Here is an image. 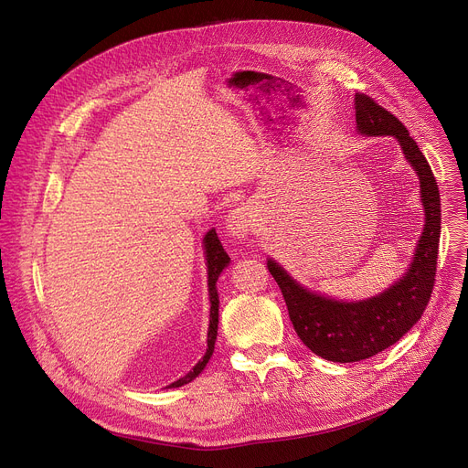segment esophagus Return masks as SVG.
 <instances>
[{
	"mask_svg": "<svg viewBox=\"0 0 468 468\" xmlns=\"http://www.w3.org/2000/svg\"><path fill=\"white\" fill-rule=\"evenodd\" d=\"M254 214L249 207H237L226 216V229L229 237L247 239L254 229Z\"/></svg>",
	"mask_w": 468,
	"mask_h": 468,
	"instance_id": "1",
	"label": "esophagus"
}]
</instances>
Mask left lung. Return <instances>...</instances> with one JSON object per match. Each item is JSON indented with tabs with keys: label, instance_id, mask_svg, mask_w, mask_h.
Segmentation results:
<instances>
[{
	"label": "left lung",
	"instance_id": "8db88e82",
	"mask_svg": "<svg viewBox=\"0 0 468 468\" xmlns=\"http://www.w3.org/2000/svg\"><path fill=\"white\" fill-rule=\"evenodd\" d=\"M355 115L358 134L395 138L420 178L425 226L406 273L372 298L346 302L305 288L273 258L267 260L300 339L314 355L341 364L388 349L420 321L434 286L441 224L436 178L402 121L362 92L355 94Z\"/></svg>",
	"mask_w": 468,
	"mask_h": 468
}]
</instances>
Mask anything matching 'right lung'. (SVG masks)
<instances>
[{
	"label": "right lung",
	"mask_w": 468,
	"mask_h": 468,
	"mask_svg": "<svg viewBox=\"0 0 468 468\" xmlns=\"http://www.w3.org/2000/svg\"><path fill=\"white\" fill-rule=\"evenodd\" d=\"M203 249H205V260H207V277H208V300H210V324H208V334H207V353L205 356L193 366V370H189L184 378H180L178 381L166 385V388H175V387H182L186 383H191L195 378H199L201 372L205 370V366L208 364L212 353H214V343H216V335H218V316H219V296H218V288L216 282L221 275V271L229 265V256L226 254L224 247L216 235V229H208L205 239H203Z\"/></svg>",
	"instance_id": "obj_1"
}]
</instances>
